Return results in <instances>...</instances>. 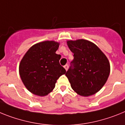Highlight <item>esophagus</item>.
Wrapping results in <instances>:
<instances>
[{"label":"esophagus","instance_id":"obj_1","mask_svg":"<svg viewBox=\"0 0 125 125\" xmlns=\"http://www.w3.org/2000/svg\"><path fill=\"white\" fill-rule=\"evenodd\" d=\"M64 68H65V69L66 70H68V68H69V65H65L64 66Z\"/></svg>","mask_w":125,"mask_h":125}]
</instances>
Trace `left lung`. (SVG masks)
Listing matches in <instances>:
<instances>
[{
    "mask_svg": "<svg viewBox=\"0 0 125 125\" xmlns=\"http://www.w3.org/2000/svg\"><path fill=\"white\" fill-rule=\"evenodd\" d=\"M73 60L65 75L72 88L87 97L100 91L108 79L110 64L106 55L94 43L85 40L67 41Z\"/></svg>",
    "mask_w": 125,
    "mask_h": 125,
    "instance_id": "obj_1",
    "label": "left lung"
}]
</instances>
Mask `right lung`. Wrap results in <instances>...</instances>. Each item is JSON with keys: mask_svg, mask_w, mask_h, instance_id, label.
I'll list each match as a JSON object with an SVG mask.
<instances>
[{"mask_svg": "<svg viewBox=\"0 0 125 125\" xmlns=\"http://www.w3.org/2000/svg\"><path fill=\"white\" fill-rule=\"evenodd\" d=\"M59 43L45 41L36 43L26 53L19 64L21 79L28 91L39 96L50 93L57 79L66 73L60 65L61 55L56 53Z\"/></svg>", "mask_w": 125, "mask_h": 125, "instance_id": "1", "label": "right lung"}]
</instances>
